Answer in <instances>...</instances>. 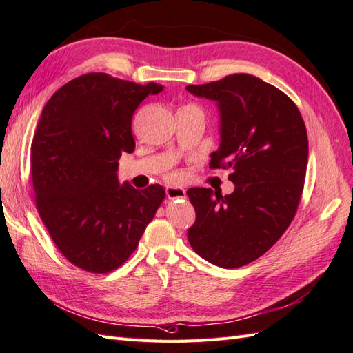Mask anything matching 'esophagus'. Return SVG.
<instances>
[{
    "label": "esophagus",
    "instance_id": "1",
    "mask_svg": "<svg viewBox=\"0 0 353 353\" xmlns=\"http://www.w3.org/2000/svg\"><path fill=\"white\" fill-rule=\"evenodd\" d=\"M165 195L168 200H174V199H185L186 191L183 188H177V186H168L165 188Z\"/></svg>",
    "mask_w": 353,
    "mask_h": 353
}]
</instances>
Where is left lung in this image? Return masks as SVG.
<instances>
[{
	"label": "left lung",
	"instance_id": "obj_1",
	"mask_svg": "<svg viewBox=\"0 0 353 353\" xmlns=\"http://www.w3.org/2000/svg\"><path fill=\"white\" fill-rule=\"evenodd\" d=\"M219 112L218 150L210 168H230L234 191L191 188L192 250L209 263L239 268L272 247L296 214L308 162L307 129L298 106L281 90L248 73L188 85Z\"/></svg>",
	"mask_w": 353,
	"mask_h": 353
}]
</instances>
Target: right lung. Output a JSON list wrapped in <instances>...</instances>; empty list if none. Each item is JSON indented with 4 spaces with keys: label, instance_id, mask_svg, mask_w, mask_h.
Wrapping results in <instances>:
<instances>
[{
    "label": "right lung",
    "instance_id": "right-lung-1",
    "mask_svg": "<svg viewBox=\"0 0 353 353\" xmlns=\"http://www.w3.org/2000/svg\"><path fill=\"white\" fill-rule=\"evenodd\" d=\"M145 85L87 73L52 94L31 143V176L39 215L63 256L93 274L125 263L153 219L165 190L120 185L123 152L132 153V116Z\"/></svg>",
    "mask_w": 353,
    "mask_h": 353
}]
</instances>
